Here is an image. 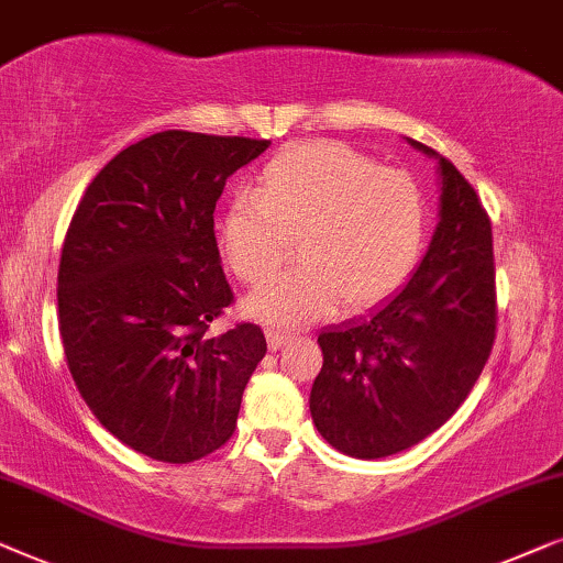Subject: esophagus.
Instances as JSON below:
<instances>
[{
    "instance_id": "34e87169",
    "label": "esophagus",
    "mask_w": 563,
    "mask_h": 563,
    "mask_svg": "<svg viewBox=\"0 0 563 563\" xmlns=\"http://www.w3.org/2000/svg\"><path fill=\"white\" fill-rule=\"evenodd\" d=\"M265 336H267V346H271L273 352H278L280 346L290 339L288 331H280V329H273V327L265 329Z\"/></svg>"
}]
</instances>
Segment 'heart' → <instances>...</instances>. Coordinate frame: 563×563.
<instances>
[{
    "label": "heart",
    "instance_id": "1",
    "mask_svg": "<svg viewBox=\"0 0 563 563\" xmlns=\"http://www.w3.org/2000/svg\"><path fill=\"white\" fill-rule=\"evenodd\" d=\"M255 199H236L219 227L224 263L257 285L278 271L296 240L292 271L247 300L255 319L298 327L362 311L398 290L421 257L429 211L408 173L383 168L344 142L313 140L275 155Z\"/></svg>",
    "mask_w": 563,
    "mask_h": 563
}]
</instances>
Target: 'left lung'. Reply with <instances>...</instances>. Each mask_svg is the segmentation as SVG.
I'll use <instances>...</instances> for the list:
<instances>
[{"mask_svg": "<svg viewBox=\"0 0 563 563\" xmlns=\"http://www.w3.org/2000/svg\"><path fill=\"white\" fill-rule=\"evenodd\" d=\"M439 157L441 211L431 247L402 288L362 319L319 334L316 429L354 459H383L441 429L495 344L493 224L470 180Z\"/></svg>", "mask_w": 563, "mask_h": 563, "instance_id": "8db88e82", "label": "left lung"}]
</instances>
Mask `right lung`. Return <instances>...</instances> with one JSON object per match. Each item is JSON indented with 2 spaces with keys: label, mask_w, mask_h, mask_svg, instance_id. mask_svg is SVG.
<instances>
[{
  "label": "right lung",
  "mask_w": 563,
  "mask_h": 563,
  "mask_svg": "<svg viewBox=\"0 0 563 563\" xmlns=\"http://www.w3.org/2000/svg\"><path fill=\"white\" fill-rule=\"evenodd\" d=\"M271 140L165 130L112 157L70 219L58 329L70 377L126 446L188 464L224 446L267 342L242 321L213 234L227 178Z\"/></svg>",
  "instance_id": "1"
}]
</instances>
